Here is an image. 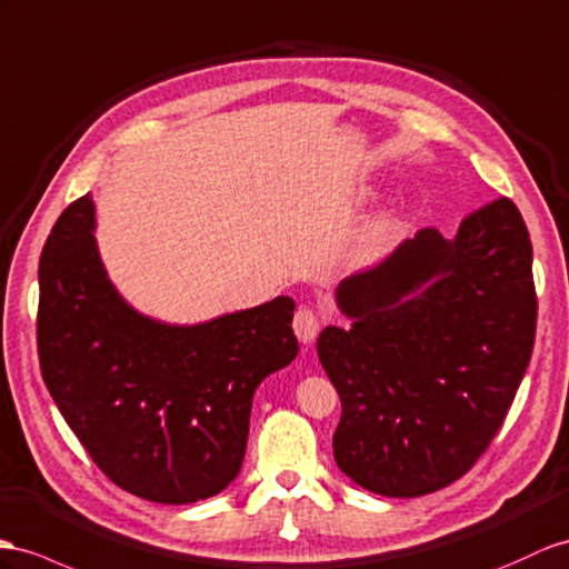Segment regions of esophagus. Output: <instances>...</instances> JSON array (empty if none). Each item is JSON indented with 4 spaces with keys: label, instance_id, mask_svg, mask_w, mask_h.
Wrapping results in <instances>:
<instances>
[{
    "label": "esophagus",
    "instance_id": "34e87169",
    "mask_svg": "<svg viewBox=\"0 0 569 569\" xmlns=\"http://www.w3.org/2000/svg\"><path fill=\"white\" fill-rule=\"evenodd\" d=\"M293 329L302 343H310L319 333V317L310 308H298L293 317Z\"/></svg>",
    "mask_w": 569,
    "mask_h": 569
}]
</instances>
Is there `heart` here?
<instances>
[{
  "mask_svg": "<svg viewBox=\"0 0 569 569\" xmlns=\"http://www.w3.org/2000/svg\"><path fill=\"white\" fill-rule=\"evenodd\" d=\"M397 236H399L397 218H380V221H375L358 238V244L353 250V259L360 261V264H368V261L380 259L385 252H389V247L395 244Z\"/></svg>",
  "mask_w": 569,
  "mask_h": 569,
  "instance_id": "1",
  "label": "heart"
}]
</instances>
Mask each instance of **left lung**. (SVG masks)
Masks as SVG:
<instances>
[{
    "instance_id": "obj_1",
    "label": "left lung",
    "mask_w": 569,
    "mask_h": 569,
    "mask_svg": "<svg viewBox=\"0 0 569 569\" xmlns=\"http://www.w3.org/2000/svg\"><path fill=\"white\" fill-rule=\"evenodd\" d=\"M531 254L519 209L500 197L451 242L423 228L341 281L353 327H327L317 353L341 399L333 459L358 486L418 498L490 447L533 351Z\"/></svg>"
}]
</instances>
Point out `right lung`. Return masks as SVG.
Segmentation results:
<instances>
[{"mask_svg": "<svg viewBox=\"0 0 569 569\" xmlns=\"http://www.w3.org/2000/svg\"><path fill=\"white\" fill-rule=\"evenodd\" d=\"M93 201L57 218L40 254L38 358L67 426L114 486L189 505L240 473L259 382L298 353L296 302L197 327L134 312L100 264Z\"/></svg>", "mask_w": 569, "mask_h": 569, "instance_id": "right-lung-1", "label": "right lung"}]
</instances>
